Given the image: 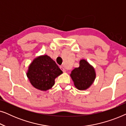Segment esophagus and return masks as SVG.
Masks as SVG:
<instances>
[{
  "label": "esophagus",
  "instance_id": "esophagus-1",
  "mask_svg": "<svg viewBox=\"0 0 126 126\" xmlns=\"http://www.w3.org/2000/svg\"><path fill=\"white\" fill-rule=\"evenodd\" d=\"M60 69H61L63 70V73H65V72H66V70L65 69V68H63V66H61L60 67Z\"/></svg>",
  "mask_w": 126,
  "mask_h": 126
}]
</instances>
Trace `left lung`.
Wrapping results in <instances>:
<instances>
[{
  "instance_id": "left-lung-1",
  "label": "left lung",
  "mask_w": 126,
  "mask_h": 126,
  "mask_svg": "<svg viewBox=\"0 0 126 126\" xmlns=\"http://www.w3.org/2000/svg\"><path fill=\"white\" fill-rule=\"evenodd\" d=\"M70 77L79 90H85L94 82L96 77L94 69L85 60H81L80 66L72 70Z\"/></svg>"
}]
</instances>
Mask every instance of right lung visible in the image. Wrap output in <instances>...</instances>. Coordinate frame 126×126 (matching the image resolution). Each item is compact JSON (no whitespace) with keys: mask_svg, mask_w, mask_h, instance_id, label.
<instances>
[{"mask_svg":"<svg viewBox=\"0 0 126 126\" xmlns=\"http://www.w3.org/2000/svg\"><path fill=\"white\" fill-rule=\"evenodd\" d=\"M63 73L54 61L47 55L35 58L29 66L27 76L34 88L47 91L54 85L56 77Z\"/></svg>","mask_w":126,"mask_h":126,"instance_id":"1","label":"right lung"}]
</instances>
